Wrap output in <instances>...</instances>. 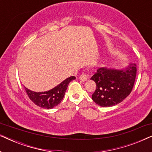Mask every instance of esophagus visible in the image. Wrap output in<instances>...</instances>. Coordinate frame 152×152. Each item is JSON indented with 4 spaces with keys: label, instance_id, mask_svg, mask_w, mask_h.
<instances>
[{
    "label": "esophagus",
    "instance_id": "34e87169",
    "mask_svg": "<svg viewBox=\"0 0 152 152\" xmlns=\"http://www.w3.org/2000/svg\"><path fill=\"white\" fill-rule=\"evenodd\" d=\"M80 79L81 81H82V82H86V81L88 80V76L86 75V74H82L80 77Z\"/></svg>",
    "mask_w": 152,
    "mask_h": 152
}]
</instances>
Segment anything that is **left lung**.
Wrapping results in <instances>:
<instances>
[{
    "mask_svg": "<svg viewBox=\"0 0 152 152\" xmlns=\"http://www.w3.org/2000/svg\"><path fill=\"white\" fill-rule=\"evenodd\" d=\"M136 77V64H130L122 68H99L91 78L96 84L92 99L102 107L118 104L132 92Z\"/></svg>",
    "mask_w": 152,
    "mask_h": 152,
    "instance_id": "8db88e82",
    "label": "left lung"
}]
</instances>
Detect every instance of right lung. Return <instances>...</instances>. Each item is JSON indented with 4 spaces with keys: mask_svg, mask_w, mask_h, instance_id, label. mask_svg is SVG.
I'll use <instances>...</instances> for the list:
<instances>
[{
    "mask_svg": "<svg viewBox=\"0 0 152 152\" xmlns=\"http://www.w3.org/2000/svg\"><path fill=\"white\" fill-rule=\"evenodd\" d=\"M75 80V77L71 76L66 78L55 88L44 92H34L25 87L26 91L30 99L35 104L41 108L51 109L61 102L71 81Z\"/></svg>",
    "mask_w": 152,
    "mask_h": 152,
    "instance_id": "1",
    "label": "right lung"
}]
</instances>
